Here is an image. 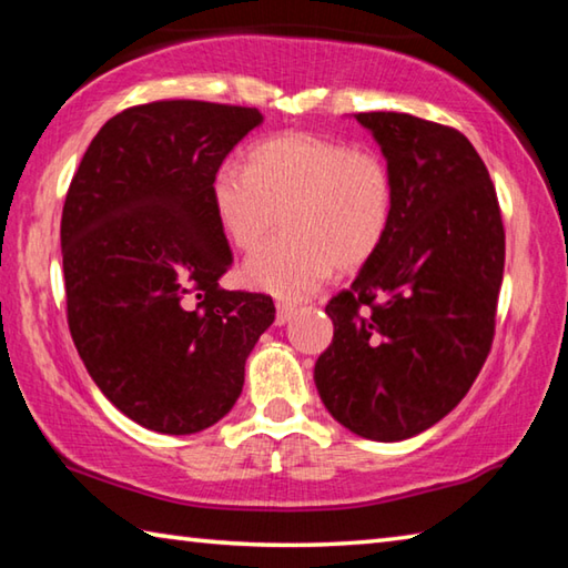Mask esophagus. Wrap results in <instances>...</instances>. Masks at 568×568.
<instances>
[{
	"instance_id": "34e87169",
	"label": "esophagus",
	"mask_w": 568,
	"mask_h": 568,
	"mask_svg": "<svg viewBox=\"0 0 568 568\" xmlns=\"http://www.w3.org/2000/svg\"><path fill=\"white\" fill-rule=\"evenodd\" d=\"M293 313H295V305L293 303H285V301H277L275 303V323L277 325H285L287 321L293 318Z\"/></svg>"
}]
</instances>
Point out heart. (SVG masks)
Listing matches in <instances>:
<instances>
[{"instance_id": "heart-1", "label": "heart", "mask_w": 568, "mask_h": 568, "mask_svg": "<svg viewBox=\"0 0 568 568\" xmlns=\"http://www.w3.org/2000/svg\"><path fill=\"white\" fill-rule=\"evenodd\" d=\"M213 210L237 250H253L281 210L285 233L267 240L243 265V277L275 295H307L333 267L355 271L378 253L396 210L386 158L371 148L285 132L247 150V165L215 170Z\"/></svg>"}]
</instances>
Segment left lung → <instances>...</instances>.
<instances>
[{
  "label": "left lung",
  "mask_w": 568,
  "mask_h": 568,
  "mask_svg": "<svg viewBox=\"0 0 568 568\" xmlns=\"http://www.w3.org/2000/svg\"><path fill=\"white\" fill-rule=\"evenodd\" d=\"M396 182L376 255L325 313L333 343L315 363L331 416L363 438L403 440L454 410L496 333L506 233L496 187L454 128L406 112H361Z\"/></svg>",
  "instance_id": "left-lung-1"
}]
</instances>
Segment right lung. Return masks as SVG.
<instances>
[{
	"label": "right lung",
	"mask_w": 568,
	"mask_h": 568,
	"mask_svg": "<svg viewBox=\"0 0 568 568\" xmlns=\"http://www.w3.org/2000/svg\"><path fill=\"white\" fill-rule=\"evenodd\" d=\"M263 122L200 100L134 104L102 124L62 207L67 323L114 408L185 436L235 406L245 361L275 321L271 295L225 291L215 170Z\"/></svg>",
	"instance_id": "add662e5"
}]
</instances>
